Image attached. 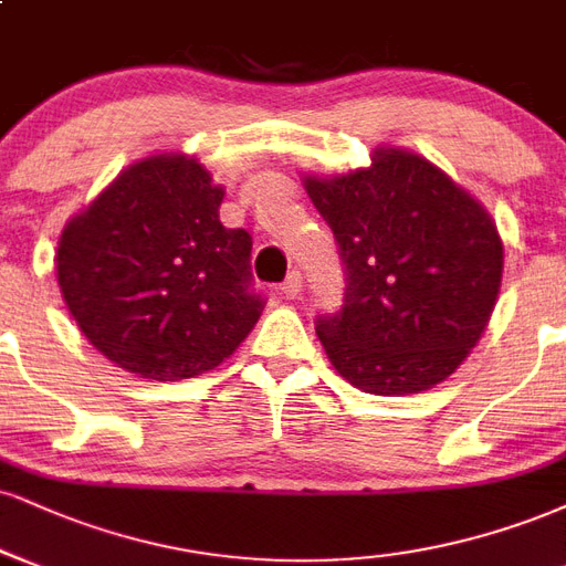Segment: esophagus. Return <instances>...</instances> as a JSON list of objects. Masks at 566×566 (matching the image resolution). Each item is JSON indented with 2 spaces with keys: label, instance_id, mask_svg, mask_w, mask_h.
Segmentation results:
<instances>
[{
  "label": "esophagus",
  "instance_id": "1",
  "mask_svg": "<svg viewBox=\"0 0 566 566\" xmlns=\"http://www.w3.org/2000/svg\"><path fill=\"white\" fill-rule=\"evenodd\" d=\"M303 292V274L297 269H292L287 279L282 282V295L284 297H297Z\"/></svg>",
  "mask_w": 566,
  "mask_h": 566
}]
</instances>
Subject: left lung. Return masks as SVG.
Wrapping results in <instances>:
<instances>
[{
    "label": "left lung",
    "instance_id": "left-lung-1",
    "mask_svg": "<svg viewBox=\"0 0 566 566\" xmlns=\"http://www.w3.org/2000/svg\"><path fill=\"white\" fill-rule=\"evenodd\" d=\"M345 265L339 311L316 318L335 369L374 395L430 390L478 345L501 287L495 223L430 160L382 149L371 168L305 179Z\"/></svg>",
    "mask_w": 566,
    "mask_h": 566
}]
</instances>
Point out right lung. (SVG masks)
I'll list each match as a JSON object with an SVG mask.
<instances>
[{"instance_id":"right-lung-1","label":"right lung","mask_w":566,"mask_h":566,"mask_svg":"<svg viewBox=\"0 0 566 566\" xmlns=\"http://www.w3.org/2000/svg\"><path fill=\"white\" fill-rule=\"evenodd\" d=\"M223 189L197 160L128 168L67 223L57 282L88 343L120 369L174 382L210 371L248 337L265 297L253 237L218 218Z\"/></svg>"}]
</instances>
